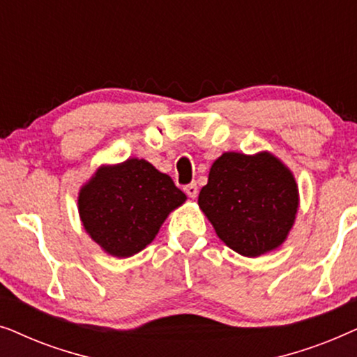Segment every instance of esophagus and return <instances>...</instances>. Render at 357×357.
I'll list each match as a JSON object with an SVG mask.
<instances>
[{"label": "esophagus", "instance_id": "1", "mask_svg": "<svg viewBox=\"0 0 357 357\" xmlns=\"http://www.w3.org/2000/svg\"><path fill=\"white\" fill-rule=\"evenodd\" d=\"M183 190H185V193L188 195V198L195 199V198L198 197V187H197V183H188L187 187H185Z\"/></svg>", "mask_w": 357, "mask_h": 357}]
</instances>
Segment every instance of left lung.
Wrapping results in <instances>:
<instances>
[{"label": "left lung", "instance_id": "1", "mask_svg": "<svg viewBox=\"0 0 357 357\" xmlns=\"http://www.w3.org/2000/svg\"><path fill=\"white\" fill-rule=\"evenodd\" d=\"M198 206L229 248L255 258L286 242L299 209V187L270 151L224 153L209 169Z\"/></svg>", "mask_w": 357, "mask_h": 357}]
</instances>
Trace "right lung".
<instances>
[{"label": "right lung", "instance_id": "1", "mask_svg": "<svg viewBox=\"0 0 357 357\" xmlns=\"http://www.w3.org/2000/svg\"><path fill=\"white\" fill-rule=\"evenodd\" d=\"M187 202L167 174L148 160L130 158L102 164L77 193L84 231L105 253L128 258L158 236L174 209Z\"/></svg>", "mask_w": 357, "mask_h": 357}]
</instances>
